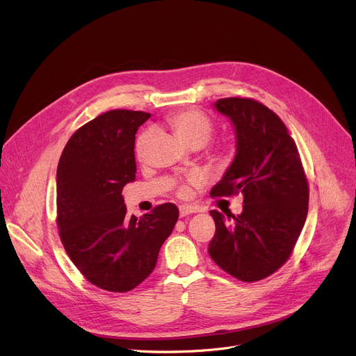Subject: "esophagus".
<instances>
[{"label": "esophagus", "instance_id": "obj_1", "mask_svg": "<svg viewBox=\"0 0 356 356\" xmlns=\"http://www.w3.org/2000/svg\"><path fill=\"white\" fill-rule=\"evenodd\" d=\"M193 213H197V210L193 206H179V216L181 217H185V216L193 214Z\"/></svg>", "mask_w": 356, "mask_h": 356}]
</instances>
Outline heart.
Segmentation results:
<instances>
[{"mask_svg":"<svg viewBox=\"0 0 356 356\" xmlns=\"http://www.w3.org/2000/svg\"><path fill=\"white\" fill-rule=\"evenodd\" d=\"M168 124L174 129V131L178 134V138L188 146H193V145L204 146L210 140L213 134V123L210 118L204 113L194 108L175 111L174 114L168 117ZM149 138H150V133L145 131L140 134L136 142V155L140 159L145 155V147L147 145ZM190 182L200 184V178L193 177ZM187 191H188L187 187H181L179 190L181 194H185Z\"/></svg>","mask_w":356,"mask_h":356,"instance_id":"heart-1","label":"heart"}]
</instances>
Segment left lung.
<instances>
[{
	"label": "left lung",
	"instance_id": "obj_1",
	"mask_svg": "<svg viewBox=\"0 0 356 356\" xmlns=\"http://www.w3.org/2000/svg\"><path fill=\"white\" fill-rule=\"evenodd\" d=\"M214 108L232 122L236 155L213 197L243 195L241 214L211 210V259L245 282L274 274L290 258L309 210V184L281 118L250 98H222Z\"/></svg>",
	"mask_w": 356,
	"mask_h": 356
}]
</instances>
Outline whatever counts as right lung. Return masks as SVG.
I'll return each instance as SVG.
<instances>
[{"mask_svg": "<svg viewBox=\"0 0 356 356\" xmlns=\"http://www.w3.org/2000/svg\"><path fill=\"white\" fill-rule=\"evenodd\" d=\"M149 113L111 110L67 140L56 172L59 236L67 257L91 284L126 293L154 270L178 220L166 202L138 218L126 214L123 187L136 178L134 136Z\"/></svg>", "mask_w": 356, "mask_h": 356, "instance_id": "obj_1", "label": "right lung"}]
</instances>
